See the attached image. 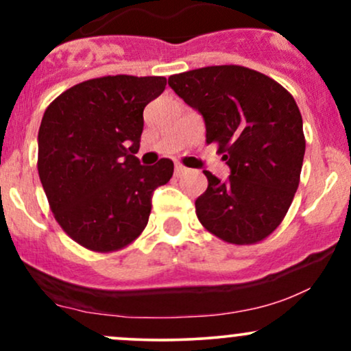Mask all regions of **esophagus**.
<instances>
[{
    "mask_svg": "<svg viewBox=\"0 0 351 351\" xmlns=\"http://www.w3.org/2000/svg\"><path fill=\"white\" fill-rule=\"evenodd\" d=\"M188 173V168H184V167H181V165H176L175 167V176H183V175H186Z\"/></svg>",
    "mask_w": 351,
    "mask_h": 351,
    "instance_id": "1",
    "label": "esophagus"
}]
</instances>
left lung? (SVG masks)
I'll list each match as a JSON object with an SVG mask.
<instances>
[{
	"label": "left lung",
	"instance_id": "1",
	"mask_svg": "<svg viewBox=\"0 0 351 351\" xmlns=\"http://www.w3.org/2000/svg\"><path fill=\"white\" fill-rule=\"evenodd\" d=\"M206 123V143L231 168L226 181L204 171L208 188L196 216L221 241L251 245L284 221L300 183L305 155L302 115L279 82L234 66H209L168 77Z\"/></svg>",
	"mask_w": 351,
	"mask_h": 351
}]
</instances>
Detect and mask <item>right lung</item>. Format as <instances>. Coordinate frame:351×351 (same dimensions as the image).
Wrapping results in <instances>:
<instances>
[{"label":"right lung","instance_id":"right-lung-1","mask_svg":"<svg viewBox=\"0 0 351 351\" xmlns=\"http://www.w3.org/2000/svg\"><path fill=\"white\" fill-rule=\"evenodd\" d=\"M165 87V77L104 75L67 88L44 112L39 178L59 226L88 251L134 243L150 217L152 193L173 176L170 158L142 167L132 155L143 108Z\"/></svg>","mask_w":351,"mask_h":351}]
</instances>
